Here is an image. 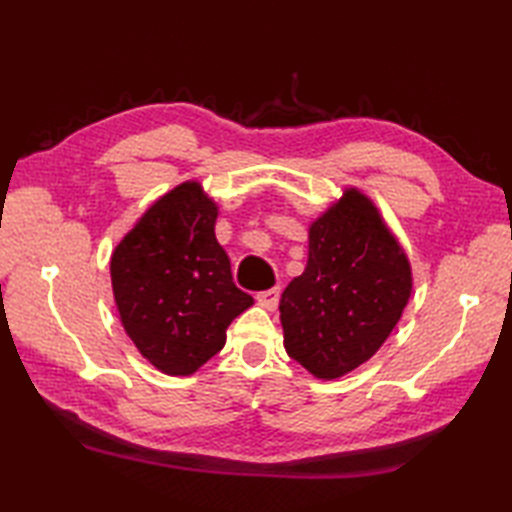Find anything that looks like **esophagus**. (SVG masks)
I'll use <instances>...</instances> for the list:
<instances>
[{
    "label": "esophagus",
    "instance_id": "esophagus-1",
    "mask_svg": "<svg viewBox=\"0 0 512 512\" xmlns=\"http://www.w3.org/2000/svg\"><path fill=\"white\" fill-rule=\"evenodd\" d=\"M279 295H281V288H279V286H275V288H268V290L257 292V301L262 303L264 308L273 310V308H277V303H279Z\"/></svg>",
    "mask_w": 512,
    "mask_h": 512
}]
</instances>
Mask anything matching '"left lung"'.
<instances>
[{
  "label": "left lung",
  "instance_id": "left-lung-1",
  "mask_svg": "<svg viewBox=\"0 0 512 512\" xmlns=\"http://www.w3.org/2000/svg\"><path fill=\"white\" fill-rule=\"evenodd\" d=\"M411 295L402 248L365 195L350 189L310 226L303 275L279 301L290 358L317 378H339L372 358Z\"/></svg>",
  "mask_w": 512,
  "mask_h": 512
}]
</instances>
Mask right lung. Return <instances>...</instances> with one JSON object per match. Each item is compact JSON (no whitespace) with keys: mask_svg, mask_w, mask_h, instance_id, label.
Masks as SVG:
<instances>
[{"mask_svg":"<svg viewBox=\"0 0 512 512\" xmlns=\"http://www.w3.org/2000/svg\"><path fill=\"white\" fill-rule=\"evenodd\" d=\"M217 206L184 182L151 206L112 255V288L129 339L165 374L187 376L222 350L253 306L215 239Z\"/></svg>","mask_w":512,"mask_h":512,"instance_id":"1","label":"right lung"}]
</instances>
